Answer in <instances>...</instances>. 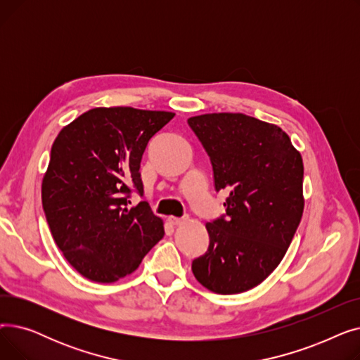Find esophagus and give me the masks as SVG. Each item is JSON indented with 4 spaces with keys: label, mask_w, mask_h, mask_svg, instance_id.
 I'll use <instances>...</instances> for the list:
<instances>
[{
    "label": "esophagus",
    "mask_w": 360,
    "mask_h": 360,
    "mask_svg": "<svg viewBox=\"0 0 360 360\" xmlns=\"http://www.w3.org/2000/svg\"><path fill=\"white\" fill-rule=\"evenodd\" d=\"M167 220H169L170 223H172V224H181V223H184L185 220H188V216H182V217H175V216H170Z\"/></svg>",
    "instance_id": "34e87169"
}]
</instances>
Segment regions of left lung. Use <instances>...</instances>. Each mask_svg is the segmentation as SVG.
<instances>
[{"label":"left lung","instance_id":"1","mask_svg":"<svg viewBox=\"0 0 360 360\" xmlns=\"http://www.w3.org/2000/svg\"><path fill=\"white\" fill-rule=\"evenodd\" d=\"M188 125L210 158L214 190L228 193L224 214L205 224L209 248L193 273L212 292H247L273 273L295 236L304 163L285 131L243 113H207Z\"/></svg>","mask_w":360,"mask_h":360}]
</instances>
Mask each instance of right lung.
Segmentation results:
<instances>
[{
  "label": "right lung",
  "instance_id": "1",
  "mask_svg": "<svg viewBox=\"0 0 360 360\" xmlns=\"http://www.w3.org/2000/svg\"><path fill=\"white\" fill-rule=\"evenodd\" d=\"M172 112L94 108L64 127L51 148L42 205L55 243L91 281L131 274L163 238V221L143 197L141 159Z\"/></svg>",
  "mask_w": 360,
  "mask_h": 360
}]
</instances>
